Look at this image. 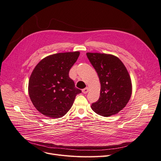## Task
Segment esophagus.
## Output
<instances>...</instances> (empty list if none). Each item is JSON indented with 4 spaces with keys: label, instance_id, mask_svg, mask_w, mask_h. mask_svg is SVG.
<instances>
[{
    "label": "esophagus",
    "instance_id": "1",
    "mask_svg": "<svg viewBox=\"0 0 161 161\" xmlns=\"http://www.w3.org/2000/svg\"><path fill=\"white\" fill-rule=\"evenodd\" d=\"M88 91H89V88H88V87H86L85 89H83L82 90V92H83L84 94H86Z\"/></svg>",
    "mask_w": 161,
    "mask_h": 161
}]
</instances>
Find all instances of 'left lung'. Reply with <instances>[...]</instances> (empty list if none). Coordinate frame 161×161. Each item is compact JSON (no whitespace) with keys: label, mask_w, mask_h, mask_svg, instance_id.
<instances>
[{"label":"left lung","mask_w":161,"mask_h":161,"mask_svg":"<svg viewBox=\"0 0 161 161\" xmlns=\"http://www.w3.org/2000/svg\"><path fill=\"white\" fill-rule=\"evenodd\" d=\"M87 56L98 74L101 85L99 99L92 104V109L104 117L119 113L132 95L131 80L126 67L113 55L87 53Z\"/></svg>","instance_id":"8db88e82"}]
</instances>
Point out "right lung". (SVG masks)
I'll use <instances>...</instances> for the list:
<instances>
[{"instance_id": "1", "label": "right lung", "mask_w": 161, "mask_h": 161, "mask_svg": "<svg viewBox=\"0 0 161 161\" xmlns=\"http://www.w3.org/2000/svg\"><path fill=\"white\" fill-rule=\"evenodd\" d=\"M79 55V52L51 55L35 66L28 89L39 112L50 118H59L69 111L75 96L81 92L69 77V71Z\"/></svg>"}]
</instances>
